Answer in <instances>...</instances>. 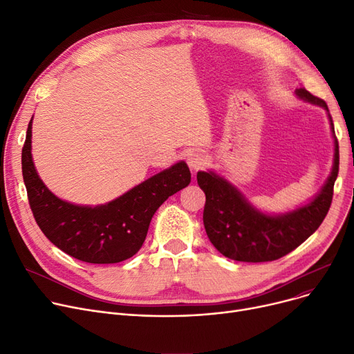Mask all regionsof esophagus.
Returning a JSON list of instances; mask_svg holds the SVG:
<instances>
[{"label":"esophagus","mask_w":354,"mask_h":354,"mask_svg":"<svg viewBox=\"0 0 354 354\" xmlns=\"http://www.w3.org/2000/svg\"><path fill=\"white\" fill-rule=\"evenodd\" d=\"M187 162L191 167V171H199L207 163V156L201 152H192L187 156Z\"/></svg>","instance_id":"obj_1"}]
</instances>
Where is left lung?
Wrapping results in <instances>:
<instances>
[{
	"mask_svg": "<svg viewBox=\"0 0 354 354\" xmlns=\"http://www.w3.org/2000/svg\"><path fill=\"white\" fill-rule=\"evenodd\" d=\"M301 100L323 107L330 119L334 138L331 174L322 191L306 205L294 211L268 215L254 208L232 183L215 172H198L196 179L207 201L203 225L212 245L227 258L243 263H266L281 258L301 245L326 218L333 188L339 174V142L326 102L306 88H297Z\"/></svg>",
	"mask_w": 354,
	"mask_h": 354,
	"instance_id": "obj_1",
	"label": "left lung"
}]
</instances>
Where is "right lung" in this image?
Wrapping results in <instances>:
<instances>
[{
    "mask_svg": "<svg viewBox=\"0 0 354 354\" xmlns=\"http://www.w3.org/2000/svg\"><path fill=\"white\" fill-rule=\"evenodd\" d=\"M31 123L32 119L21 153L30 208L51 243L80 261L115 264L133 257L143 245L158 208L191 182L189 167L180 160L104 205H74L55 196L37 174L31 156Z\"/></svg>",
    "mask_w": 354,
    "mask_h": 354,
    "instance_id": "1",
    "label": "right lung"
}]
</instances>
